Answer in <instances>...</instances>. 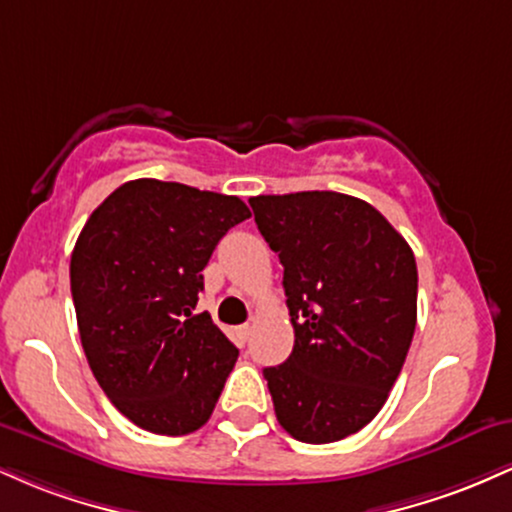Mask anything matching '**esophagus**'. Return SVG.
Masks as SVG:
<instances>
[{"instance_id": "esophagus-1", "label": "esophagus", "mask_w": 512, "mask_h": 512, "mask_svg": "<svg viewBox=\"0 0 512 512\" xmlns=\"http://www.w3.org/2000/svg\"><path fill=\"white\" fill-rule=\"evenodd\" d=\"M250 334H252V325H240V327H238V337H240V342H248Z\"/></svg>"}]
</instances>
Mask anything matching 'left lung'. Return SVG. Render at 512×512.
<instances>
[{
	"label": "left lung",
	"mask_w": 512,
	"mask_h": 512,
	"mask_svg": "<svg viewBox=\"0 0 512 512\" xmlns=\"http://www.w3.org/2000/svg\"><path fill=\"white\" fill-rule=\"evenodd\" d=\"M284 264L291 356L264 368L281 428L334 443L375 419L416 330L419 274L409 243L378 209L342 192L250 199Z\"/></svg>",
	"instance_id": "8db88e82"
}]
</instances>
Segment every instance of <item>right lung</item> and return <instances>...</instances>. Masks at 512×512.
Instances as JSON below:
<instances>
[{
    "instance_id": "obj_1",
    "label": "right lung",
    "mask_w": 512,
    "mask_h": 512,
    "mask_svg": "<svg viewBox=\"0 0 512 512\" xmlns=\"http://www.w3.org/2000/svg\"><path fill=\"white\" fill-rule=\"evenodd\" d=\"M243 199L154 178L129 180L88 216L69 279L81 346L132 424L185 436L209 421L238 349L195 313L202 269Z\"/></svg>"
}]
</instances>
